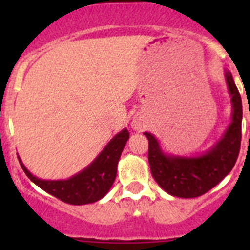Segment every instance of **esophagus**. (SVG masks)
<instances>
[{
	"instance_id": "obj_1",
	"label": "esophagus",
	"mask_w": 250,
	"mask_h": 250,
	"mask_svg": "<svg viewBox=\"0 0 250 250\" xmlns=\"http://www.w3.org/2000/svg\"><path fill=\"white\" fill-rule=\"evenodd\" d=\"M132 125H133V128H134V129H140V128H141L140 121L139 120H134L132 122Z\"/></svg>"
}]
</instances>
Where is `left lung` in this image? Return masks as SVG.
Here are the masks:
<instances>
[{"instance_id":"8db88e82","label":"left lung","mask_w":250,"mask_h":250,"mask_svg":"<svg viewBox=\"0 0 250 250\" xmlns=\"http://www.w3.org/2000/svg\"><path fill=\"white\" fill-rule=\"evenodd\" d=\"M231 98V121L220 138L203 152L180 156L165 152L152 133L144 132L148 139V163L156 183L174 197L195 198L220 183L232 170L241 147L242 100L232 75L224 70Z\"/></svg>"}]
</instances>
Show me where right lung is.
<instances>
[{"label": "right lung", "mask_w": 250, "mask_h": 250, "mask_svg": "<svg viewBox=\"0 0 250 250\" xmlns=\"http://www.w3.org/2000/svg\"><path fill=\"white\" fill-rule=\"evenodd\" d=\"M128 139L129 132L125 128L107 143L102 152L87 167L62 180H46L37 178L25 167L19 155L18 160L27 178L42 190L65 203L82 206L97 202L109 192L116 179L121 153Z\"/></svg>", "instance_id": "right-lung-1"}]
</instances>
